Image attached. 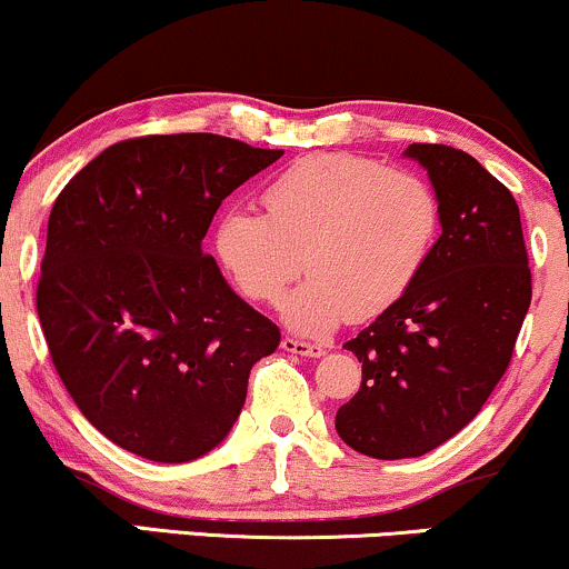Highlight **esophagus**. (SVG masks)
Returning <instances> with one entry per match:
<instances>
[{
	"label": "esophagus",
	"instance_id": "1",
	"mask_svg": "<svg viewBox=\"0 0 569 569\" xmlns=\"http://www.w3.org/2000/svg\"><path fill=\"white\" fill-rule=\"evenodd\" d=\"M280 347H283L286 352L305 355V358H320V355L328 352V345H315V341H302V339H293V337H286Z\"/></svg>",
	"mask_w": 569,
	"mask_h": 569
}]
</instances>
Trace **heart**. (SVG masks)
Wrapping results in <instances>:
<instances>
[{"mask_svg": "<svg viewBox=\"0 0 569 569\" xmlns=\"http://www.w3.org/2000/svg\"><path fill=\"white\" fill-rule=\"evenodd\" d=\"M267 214L230 209L219 219L217 254L249 299L280 302L293 331L320 337L345 315L385 312L432 257L442 209L423 177L347 153H315L264 188Z\"/></svg>", "mask_w": 569, "mask_h": 569, "instance_id": "heart-1", "label": "heart"}]
</instances>
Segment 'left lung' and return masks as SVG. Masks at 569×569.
Masks as SVG:
<instances>
[{
    "mask_svg": "<svg viewBox=\"0 0 569 569\" xmlns=\"http://www.w3.org/2000/svg\"><path fill=\"white\" fill-rule=\"evenodd\" d=\"M442 209V236L416 283L347 350L362 362L337 432L362 456L435 450L480 413L509 368L532 280L509 188L463 150L413 142Z\"/></svg>",
    "mask_w": 569,
    "mask_h": 569,
    "instance_id": "left-lung-1",
    "label": "left lung"
}]
</instances>
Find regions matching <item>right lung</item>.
I'll list each match as a JSON object with an SVG mask.
<instances>
[{"mask_svg": "<svg viewBox=\"0 0 569 569\" xmlns=\"http://www.w3.org/2000/svg\"><path fill=\"white\" fill-rule=\"evenodd\" d=\"M283 150L222 134L116 142L50 211L37 312L84 419L161 463L207 456L280 331L230 289L201 241L232 190Z\"/></svg>", "mask_w": 569, "mask_h": 569, "instance_id": "right-lung-1", "label": "right lung"}]
</instances>
